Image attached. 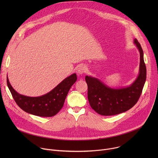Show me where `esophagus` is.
Segmentation results:
<instances>
[{"instance_id":"esophagus-1","label":"esophagus","mask_w":158,"mask_h":158,"mask_svg":"<svg viewBox=\"0 0 158 158\" xmlns=\"http://www.w3.org/2000/svg\"><path fill=\"white\" fill-rule=\"evenodd\" d=\"M86 67L85 65L82 64V65H80L78 67H77V73L79 75H82L84 73H85L86 72Z\"/></svg>"}]
</instances>
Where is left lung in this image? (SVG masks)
<instances>
[{"instance_id": "1", "label": "left lung", "mask_w": 158, "mask_h": 158, "mask_svg": "<svg viewBox=\"0 0 158 158\" xmlns=\"http://www.w3.org/2000/svg\"><path fill=\"white\" fill-rule=\"evenodd\" d=\"M140 54L139 73L130 85L121 88H112L98 78L86 76L87 98L90 106L97 113L102 116H112L126 112L138 102L146 79V67L144 54L140 44L134 39Z\"/></svg>"}]
</instances>
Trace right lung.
<instances>
[{
  "label": "right lung",
  "mask_w": 158,
  "mask_h": 158,
  "mask_svg": "<svg viewBox=\"0 0 158 158\" xmlns=\"http://www.w3.org/2000/svg\"><path fill=\"white\" fill-rule=\"evenodd\" d=\"M76 81L77 75L74 73L64 79L48 93L39 97H29L16 92L7 77V86L17 104L27 113L40 117H52L57 113Z\"/></svg>",
  "instance_id": "right-lung-1"
}]
</instances>
